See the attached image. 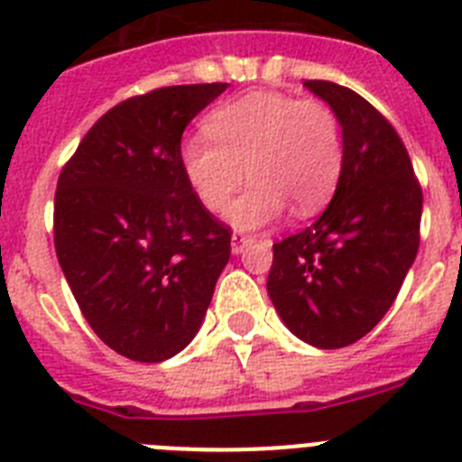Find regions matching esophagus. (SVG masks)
I'll return each instance as SVG.
<instances>
[{"instance_id": "obj_1", "label": "esophagus", "mask_w": 462, "mask_h": 462, "mask_svg": "<svg viewBox=\"0 0 462 462\" xmlns=\"http://www.w3.org/2000/svg\"><path fill=\"white\" fill-rule=\"evenodd\" d=\"M252 240H254V238H252V236H247V234H234V236H231V250H234V254H240V252L250 245Z\"/></svg>"}]
</instances>
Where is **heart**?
I'll return each mask as SVG.
<instances>
[{
	"mask_svg": "<svg viewBox=\"0 0 462 462\" xmlns=\"http://www.w3.org/2000/svg\"><path fill=\"white\" fill-rule=\"evenodd\" d=\"M205 135L187 137L180 163L208 212L231 208V222L257 228L278 219L285 202L299 217L332 199L344 171V135L334 109L315 97L250 93L205 118Z\"/></svg>",
	"mask_w": 462,
	"mask_h": 462,
	"instance_id": "obj_1",
	"label": "heart"
}]
</instances>
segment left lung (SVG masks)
Masks as SVG:
<instances>
[{
    "label": "left lung",
    "instance_id": "obj_1",
    "mask_svg": "<svg viewBox=\"0 0 462 462\" xmlns=\"http://www.w3.org/2000/svg\"><path fill=\"white\" fill-rule=\"evenodd\" d=\"M344 128V171L332 203L273 243L269 297L301 341L344 348L381 322L420 243L423 189L407 147L372 102L332 81H306Z\"/></svg>",
    "mask_w": 462,
    "mask_h": 462
}]
</instances>
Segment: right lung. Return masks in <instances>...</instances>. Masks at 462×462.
Masks as SVG:
<instances>
[{
    "label": "right lung",
    "mask_w": 462,
    "mask_h": 462,
    "mask_svg": "<svg viewBox=\"0 0 462 462\" xmlns=\"http://www.w3.org/2000/svg\"><path fill=\"white\" fill-rule=\"evenodd\" d=\"M226 86H163L118 102L58 177L60 269L90 329L128 360L187 348L231 257V226L200 205L180 163L184 128Z\"/></svg>",
    "instance_id": "right-lung-1"
}]
</instances>
